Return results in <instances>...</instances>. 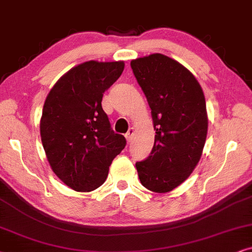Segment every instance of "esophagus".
<instances>
[{
    "label": "esophagus",
    "mask_w": 252,
    "mask_h": 252,
    "mask_svg": "<svg viewBox=\"0 0 252 252\" xmlns=\"http://www.w3.org/2000/svg\"><path fill=\"white\" fill-rule=\"evenodd\" d=\"M133 135H135V129L130 128V129L128 130V132L126 133V140H128V143L131 142Z\"/></svg>",
    "instance_id": "esophagus-1"
}]
</instances>
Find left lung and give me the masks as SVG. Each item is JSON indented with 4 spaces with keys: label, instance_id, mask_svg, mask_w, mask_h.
I'll return each mask as SVG.
<instances>
[{
    "label": "left lung",
    "instance_id": "obj_1",
    "mask_svg": "<svg viewBox=\"0 0 252 252\" xmlns=\"http://www.w3.org/2000/svg\"><path fill=\"white\" fill-rule=\"evenodd\" d=\"M130 64L156 130L151 156L136 163L140 183L153 192H169L190 176L202 157L209 126L205 96L190 70L163 54Z\"/></svg>",
    "mask_w": 252,
    "mask_h": 252
}]
</instances>
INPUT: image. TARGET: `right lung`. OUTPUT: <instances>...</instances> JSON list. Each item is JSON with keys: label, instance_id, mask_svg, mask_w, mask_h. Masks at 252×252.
Listing matches in <instances>:
<instances>
[{"label": "right lung", "instance_id": "1", "mask_svg": "<svg viewBox=\"0 0 252 252\" xmlns=\"http://www.w3.org/2000/svg\"><path fill=\"white\" fill-rule=\"evenodd\" d=\"M123 70V61L80 63L54 84L45 100L40 120L43 150L55 175L75 191L101 186L126 146L101 106L103 93Z\"/></svg>", "mask_w": 252, "mask_h": 252}]
</instances>
